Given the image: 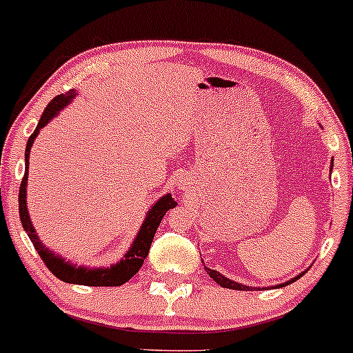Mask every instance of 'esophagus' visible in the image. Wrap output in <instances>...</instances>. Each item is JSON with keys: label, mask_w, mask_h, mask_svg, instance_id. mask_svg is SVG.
Returning <instances> with one entry per match:
<instances>
[{"label": "esophagus", "mask_w": 353, "mask_h": 353, "mask_svg": "<svg viewBox=\"0 0 353 353\" xmlns=\"http://www.w3.org/2000/svg\"><path fill=\"white\" fill-rule=\"evenodd\" d=\"M188 179H181V183H179V189H184V191H185V189H188Z\"/></svg>", "instance_id": "obj_1"}]
</instances>
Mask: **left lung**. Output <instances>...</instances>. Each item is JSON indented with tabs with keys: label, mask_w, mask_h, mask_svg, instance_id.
I'll return each mask as SVG.
<instances>
[{
	"label": "left lung",
	"mask_w": 353,
	"mask_h": 353,
	"mask_svg": "<svg viewBox=\"0 0 353 353\" xmlns=\"http://www.w3.org/2000/svg\"><path fill=\"white\" fill-rule=\"evenodd\" d=\"M330 168H334V161H332V165ZM204 270L208 271L209 273V276L212 278V280L216 281V283H218L219 286H223V288H231V290H241V292H250V290H256V286H248V285H243V283H238V281H233V280H230V278H226L224 276L223 273H219V271H216V270H211V268H208V266H204ZM308 270H305V271H301L300 274H296L295 278H292V280H288V281H285V283H280V285H274V288H278V286H286V285H290V283H293V281H296L298 278H301L303 276L305 273H307ZM271 288H273V286H271ZM259 290V288H258Z\"/></svg>",
	"instance_id": "obj_1"
}]
</instances>
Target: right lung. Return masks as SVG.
Returning <instances> with one entry per match:
<instances>
[{
    "label": "right lung",
    "instance_id": "right-lung-1",
    "mask_svg": "<svg viewBox=\"0 0 353 353\" xmlns=\"http://www.w3.org/2000/svg\"><path fill=\"white\" fill-rule=\"evenodd\" d=\"M79 95L77 90H70L67 94L57 95L52 102L48 103L45 108V112L41 114L40 122H38L34 132L30 135L28 142H26L25 149V176H23L21 185H19V219H21L23 230L26 231L28 238L32 239L34 250L38 251L46 268L52 271L58 280L65 281V283H73V285H87V286H120L125 281H129L130 278L141 270V266L144 265V259L149 254L150 245H152L154 234H156L159 224H161L162 218H164L165 212L169 209L176 208L177 203L172 199L170 194H164L161 199H157L156 203L150 206L149 211L145 212V218L142 221L141 228H139V233L135 234L132 245H130L127 253L123 254L122 259L110 266H79L73 265L72 261H67L61 254L55 253V251L50 250L48 246H45V243L41 241L40 236L37 234L32 219H30L28 206H26V185H28V164H30V150H32L34 139L38 137L40 130L43 129L50 120H53L63 110L65 107L72 102L75 97Z\"/></svg>",
    "mask_w": 353,
    "mask_h": 353
}]
</instances>
